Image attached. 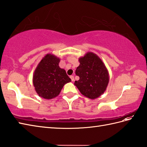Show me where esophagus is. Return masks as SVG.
<instances>
[{"mask_svg": "<svg viewBox=\"0 0 147 147\" xmlns=\"http://www.w3.org/2000/svg\"><path fill=\"white\" fill-rule=\"evenodd\" d=\"M70 78L71 79V81H74V76H70Z\"/></svg>", "mask_w": 147, "mask_h": 147, "instance_id": "obj_1", "label": "esophagus"}]
</instances>
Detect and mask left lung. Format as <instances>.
Wrapping results in <instances>:
<instances>
[{"instance_id": "obj_1", "label": "left lung", "mask_w": 147, "mask_h": 147, "mask_svg": "<svg viewBox=\"0 0 147 147\" xmlns=\"http://www.w3.org/2000/svg\"><path fill=\"white\" fill-rule=\"evenodd\" d=\"M79 62L76 74L80 80L75 81L74 85L84 96L91 100L100 97L107 90L110 80L107 67L100 57L92 52L80 57Z\"/></svg>"}]
</instances>
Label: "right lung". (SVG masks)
Here are the masks:
<instances>
[{
	"label": "right lung",
	"instance_id": "right-lung-1",
	"mask_svg": "<svg viewBox=\"0 0 147 147\" xmlns=\"http://www.w3.org/2000/svg\"><path fill=\"white\" fill-rule=\"evenodd\" d=\"M59 57L47 54L36 67L32 82L40 97L50 100L57 96L64 85L71 81L66 71L59 66Z\"/></svg>",
	"mask_w": 147,
	"mask_h": 147
}]
</instances>
